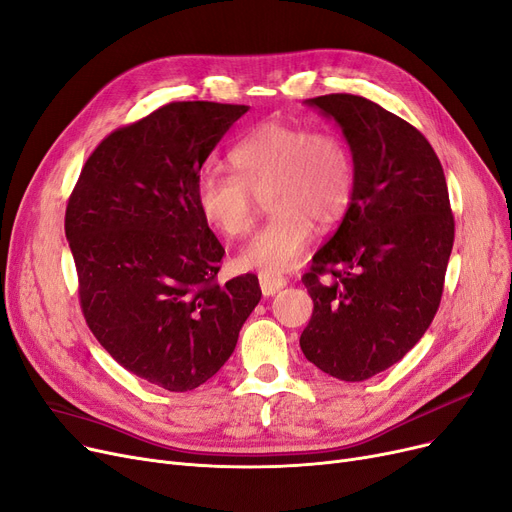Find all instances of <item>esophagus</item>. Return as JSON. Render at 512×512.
<instances>
[{"label":"esophagus","instance_id":"1","mask_svg":"<svg viewBox=\"0 0 512 512\" xmlns=\"http://www.w3.org/2000/svg\"><path fill=\"white\" fill-rule=\"evenodd\" d=\"M258 281H260V290H262V294L264 296H275L279 290H283L285 288V281L283 277H279V275H267V273H260L258 275Z\"/></svg>","mask_w":512,"mask_h":512}]
</instances>
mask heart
I'll return each instance as SVG.
<instances>
[{
  "label": "heart",
  "instance_id": "b5f03b06",
  "mask_svg": "<svg viewBox=\"0 0 512 512\" xmlns=\"http://www.w3.org/2000/svg\"><path fill=\"white\" fill-rule=\"evenodd\" d=\"M229 159L235 175L199 172L195 203L212 231L239 239L252 227L254 195L267 193L273 216L237 254L245 271L288 273L309 248L315 224L332 229L353 203V153L334 132L264 121L237 142Z\"/></svg>",
  "mask_w": 512,
  "mask_h": 512
}]
</instances>
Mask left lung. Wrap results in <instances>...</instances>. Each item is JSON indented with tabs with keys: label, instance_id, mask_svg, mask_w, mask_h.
<instances>
[{
	"label": "left lung",
	"instance_id": "obj_1",
	"mask_svg": "<svg viewBox=\"0 0 512 512\" xmlns=\"http://www.w3.org/2000/svg\"><path fill=\"white\" fill-rule=\"evenodd\" d=\"M334 119L355 161V195L302 283L313 317L304 357L344 382L405 357L431 325L454 245L441 161L405 119L353 94L309 98Z\"/></svg>",
	"mask_w": 512,
	"mask_h": 512
}]
</instances>
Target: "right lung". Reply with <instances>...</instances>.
<instances>
[{"mask_svg":"<svg viewBox=\"0 0 512 512\" xmlns=\"http://www.w3.org/2000/svg\"><path fill=\"white\" fill-rule=\"evenodd\" d=\"M245 105L170 102L88 157L65 233L86 323L128 372L193 391L233 355L260 302L256 275L216 281L224 248L201 220L195 180Z\"/></svg>","mask_w":512,"mask_h":512,"instance_id":"right-lung-1","label":"right lung"}]
</instances>
